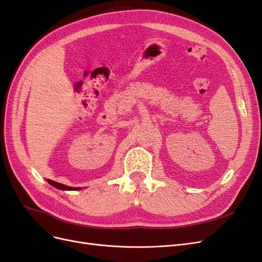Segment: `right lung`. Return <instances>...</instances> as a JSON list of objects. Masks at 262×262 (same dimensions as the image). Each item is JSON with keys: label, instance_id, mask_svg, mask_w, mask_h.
<instances>
[{"label": "right lung", "instance_id": "obj_1", "mask_svg": "<svg viewBox=\"0 0 262 262\" xmlns=\"http://www.w3.org/2000/svg\"><path fill=\"white\" fill-rule=\"evenodd\" d=\"M49 182V184L51 186H53L54 188H58V189H61V190H76V188H73V187H68L66 185H62V184H59V182H55V181H52V180H47ZM81 189V188H80Z\"/></svg>", "mask_w": 262, "mask_h": 262}]
</instances>
